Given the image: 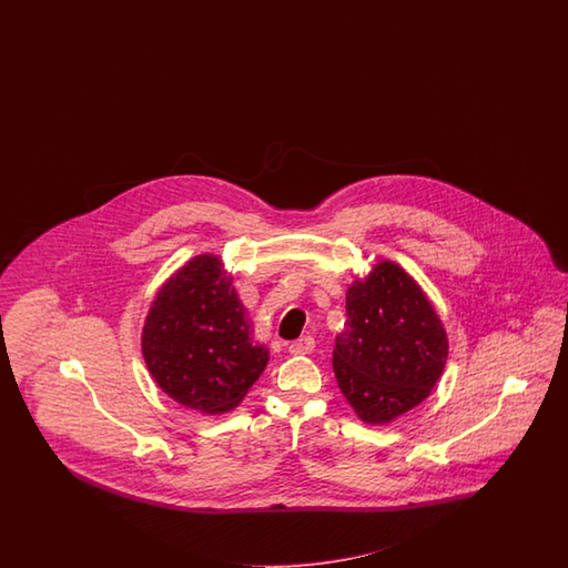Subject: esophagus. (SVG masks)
<instances>
[{"label": "esophagus", "mask_w": 568, "mask_h": 568, "mask_svg": "<svg viewBox=\"0 0 568 568\" xmlns=\"http://www.w3.org/2000/svg\"><path fill=\"white\" fill-rule=\"evenodd\" d=\"M314 345H316V342H314V337L312 335H306V337H300L297 342H293V344H290V352L292 354H310L312 349H314Z\"/></svg>", "instance_id": "obj_1"}]
</instances>
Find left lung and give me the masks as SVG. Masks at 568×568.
I'll return each mask as SVG.
<instances>
[{
	"mask_svg": "<svg viewBox=\"0 0 568 568\" xmlns=\"http://www.w3.org/2000/svg\"><path fill=\"white\" fill-rule=\"evenodd\" d=\"M333 371L366 425H387L429 397L446 368L447 333L427 293L394 260H378L345 292Z\"/></svg>",
	"mask_w": 568,
	"mask_h": 568,
	"instance_id": "1",
	"label": "left lung"
}]
</instances>
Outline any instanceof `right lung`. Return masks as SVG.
I'll list each match as a JSON object with an SVG mask.
<instances>
[{"label":"right lung","instance_id":"add662e5","mask_svg":"<svg viewBox=\"0 0 568 568\" xmlns=\"http://www.w3.org/2000/svg\"><path fill=\"white\" fill-rule=\"evenodd\" d=\"M141 354L166 396L210 416L237 408L268 364L233 275L207 252L187 260L155 293Z\"/></svg>","mask_w":568,"mask_h":568}]
</instances>
